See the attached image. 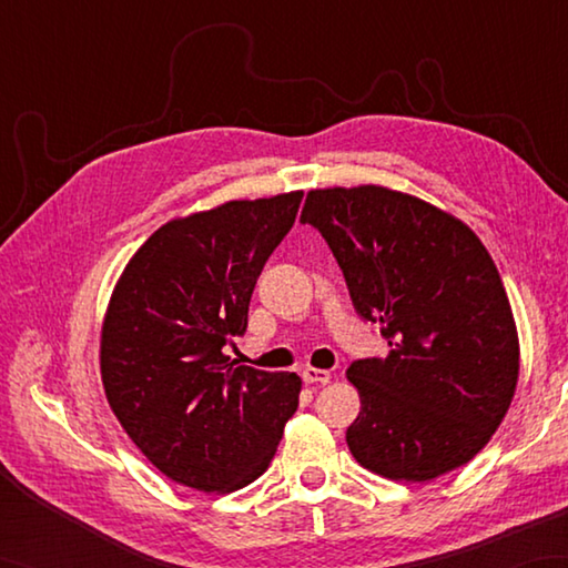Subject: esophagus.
Here are the masks:
<instances>
[{
  "instance_id": "34e87169",
  "label": "esophagus",
  "mask_w": 568,
  "mask_h": 568,
  "mask_svg": "<svg viewBox=\"0 0 568 568\" xmlns=\"http://www.w3.org/2000/svg\"><path fill=\"white\" fill-rule=\"evenodd\" d=\"M303 381L312 383V385H327L332 381V373L329 371H322V368H305L303 371Z\"/></svg>"
}]
</instances>
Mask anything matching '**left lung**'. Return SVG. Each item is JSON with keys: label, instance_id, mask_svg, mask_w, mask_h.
I'll use <instances>...</instances> for the list:
<instances>
[{"label": "left lung", "instance_id": "8db88e82", "mask_svg": "<svg viewBox=\"0 0 568 568\" xmlns=\"http://www.w3.org/2000/svg\"><path fill=\"white\" fill-rule=\"evenodd\" d=\"M300 222L320 229L356 312L383 324L390 354L346 371L361 413L356 462L393 480H432L468 464L500 427L520 342L500 273L470 229L383 185L310 190Z\"/></svg>", "mask_w": 568, "mask_h": 568}]
</instances>
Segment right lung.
I'll use <instances>...</instances> for the list:
<instances>
[{
    "instance_id": "add662e5",
    "label": "right lung",
    "mask_w": 568,
    "mask_h": 568,
    "mask_svg": "<svg viewBox=\"0 0 568 568\" xmlns=\"http://www.w3.org/2000/svg\"><path fill=\"white\" fill-rule=\"evenodd\" d=\"M303 190L232 200L153 232L114 285L100 339L106 403L175 484L234 493L256 480L295 415V373L236 366L248 303Z\"/></svg>"
}]
</instances>
